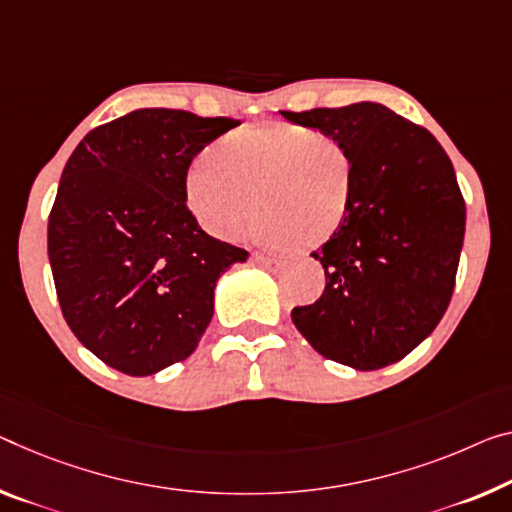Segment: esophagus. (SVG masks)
Returning <instances> with one entry per match:
<instances>
[{
  "label": "esophagus",
  "mask_w": 512,
  "mask_h": 512,
  "mask_svg": "<svg viewBox=\"0 0 512 512\" xmlns=\"http://www.w3.org/2000/svg\"><path fill=\"white\" fill-rule=\"evenodd\" d=\"M254 261H256L258 265L270 267V270H277V267L281 265L279 258H274V256H270V254H263V251H254Z\"/></svg>",
  "instance_id": "esophagus-1"
}]
</instances>
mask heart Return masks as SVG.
Masks as SVG:
<instances>
[{"mask_svg": "<svg viewBox=\"0 0 512 512\" xmlns=\"http://www.w3.org/2000/svg\"><path fill=\"white\" fill-rule=\"evenodd\" d=\"M355 178L348 141L302 125L265 123L233 132L196 157L185 199L215 238L240 240L258 201V235L267 245L311 249L348 217Z\"/></svg>", "mask_w": 512, "mask_h": 512, "instance_id": "1", "label": "heart"}]
</instances>
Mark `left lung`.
<instances>
[{
	"mask_svg": "<svg viewBox=\"0 0 512 512\" xmlns=\"http://www.w3.org/2000/svg\"><path fill=\"white\" fill-rule=\"evenodd\" d=\"M281 116L348 141L357 174L348 217L311 254L325 290L290 316L322 357L377 371L410 355L451 302L467 217L453 164L426 128L377 102Z\"/></svg>",
	"mask_w": 512,
	"mask_h": 512,
	"instance_id": "8db88e82",
	"label": "left lung"
}]
</instances>
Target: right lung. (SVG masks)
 Instances as JSON below:
<instances>
[{"instance_id":"right-lung-1","label":"right lung","mask_w":512,"mask_h":512,"mask_svg":"<svg viewBox=\"0 0 512 512\" xmlns=\"http://www.w3.org/2000/svg\"><path fill=\"white\" fill-rule=\"evenodd\" d=\"M240 121L137 109L93 128L68 157L47 219L61 313L86 350L125 375L192 355L217 279L249 251L212 238L185 199V176Z\"/></svg>"}]
</instances>
